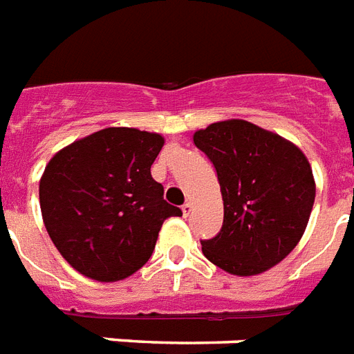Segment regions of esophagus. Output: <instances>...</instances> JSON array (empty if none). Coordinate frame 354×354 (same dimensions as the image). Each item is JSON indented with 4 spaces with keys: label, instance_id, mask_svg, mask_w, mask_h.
I'll return each instance as SVG.
<instances>
[{
    "label": "esophagus",
    "instance_id": "esophagus-1",
    "mask_svg": "<svg viewBox=\"0 0 354 354\" xmlns=\"http://www.w3.org/2000/svg\"><path fill=\"white\" fill-rule=\"evenodd\" d=\"M192 208H194V205H192V203H185V205H183V216L185 217L190 216Z\"/></svg>",
    "mask_w": 354,
    "mask_h": 354
}]
</instances>
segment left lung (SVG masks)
<instances>
[{
    "instance_id": "left-lung-1",
    "label": "left lung",
    "mask_w": 354,
    "mask_h": 354,
    "mask_svg": "<svg viewBox=\"0 0 354 354\" xmlns=\"http://www.w3.org/2000/svg\"><path fill=\"white\" fill-rule=\"evenodd\" d=\"M221 186V230L203 239V254L236 274H261L289 256L315 205L313 169L301 149L247 120H225L195 131Z\"/></svg>"
}]
</instances>
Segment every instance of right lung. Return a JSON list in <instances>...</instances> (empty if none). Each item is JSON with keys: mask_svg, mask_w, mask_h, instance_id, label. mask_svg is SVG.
Returning <instances> with one entry per match:
<instances>
[{"mask_svg": "<svg viewBox=\"0 0 354 354\" xmlns=\"http://www.w3.org/2000/svg\"><path fill=\"white\" fill-rule=\"evenodd\" d=\"M157 133L107 128L53 157L39 180L45 228L65 261L87 278L118 281L153 254L162 223L183 216L151 177Z\"/></svg>", "mask_w": 354, "mask_h": 354, "instance_id": "add662e5", "label": "right lung"}]
</instances>
